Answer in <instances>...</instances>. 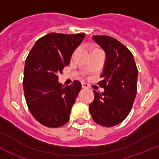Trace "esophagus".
Here are the masks:
<instances>
[{"label":"esophagus","mask_w":159,"mask_h":159,"mask_svg":"<svg viewBox=\"0 0 159 159\" xmlns=\"http://www.w3.org/2000/svg\"><path fill=\"white\" fill-rule=\"evenodd\" d=\"M81 86H82L83 89H88L89 88V85H87L86 83H85V82L81 83Z\"/></svg>","instance_id":"1"}]
</instances>
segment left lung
I'll list each match as a JSON object with an SVG mask.
<instances>
[{
    "label": "left lung",
    "mask_w": 159,
    "mask_h": 159,
    "mask_svg": "<svg viewBox=\"0 0 159 159\" xmlns=\"http://www.w3.org/2000/svg\"><path fill=\"white\" fill-rule=\"evenodd\" d=\"M93 40L105 53L101 93L94 90L89 111L97 124L112 127L122 122L132 108L137 93L138 70L131 51L116 39L93 35Z\"/></svg>",
    "instance_id": "obj_1"
}]
</instances>
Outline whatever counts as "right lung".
Returning a JSON list of instances; mask_svg holds the SVG:
<instances>
[{
	"mask_svg": "<svg viewBox=\"0 0 159 159\" xmlns=\"http://www.w3.org/2000/svg\"><path fill=\"white\" fill-rule=\"evenodd\" d=\"M85 34L50 33L36 41L25 61L24 92L31 113L38 122L58 128L68 122L71 108L81 91V84L58 82V74L69 66L73 53Z\"/></svg>",
	"mask_w": 159,
	"mask_h": 159,
	"instance_id": "obj_1",
	"label": "right lung"
}]
</instances>
